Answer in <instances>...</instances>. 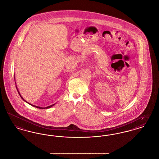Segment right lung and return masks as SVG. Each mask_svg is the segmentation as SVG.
<instances>
[{
    "instance_id": "1",
    "label": "right lung",
    "mask_w": 159,
    "mask_h": 159,
    "mask_svg": "<svg viewBox=\"0 0 159 159\" xmlns=\"http://www.w3.org/2000/svg\"><path fill=\"white\" fill-rule=\"evenodd\" d=\"M15 78V77H14ZM15 79V78H14ZM16 88H17V91H18V94H20V97L21 98V99H23V100H24L25 102H27V103H29V105H30L31 106H32V107H35V108H39V109H48V108H51V107H52V106H54L55 104H53V105H50V106H48V107H44V108H43V107H37V106H35V105H32V104H31V103H29V102H26L23 98V97L21 96V95L20 94V92H19V91H18V90L17 89V87L16 86Z\"/></svg>"
}]
</instances>
